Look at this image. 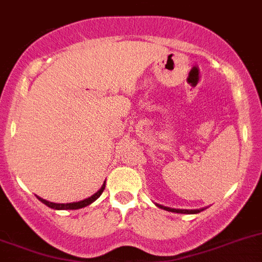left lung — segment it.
<instances>
[{
  "instance_id": "1",
  "label": "left lung",
  "mask_w": 262,
  "mask_h": 262,
  "mask_svg": "<svg viewBox=\"0 0 262 262\" xmlns=\"http://www.w3.org/2000/svg\"><path fill=\"white\" fill-rule=\"evenodd\" d=\"M158 207L165 209V211L176 212V213H186V214H195V213H199V212L203 211V209H191V211H189V209H173V208H168V207H163V205H158Z\"/></svg>"
}]
</instances>
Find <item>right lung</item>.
Returning a JSON list of instances; mask_svg holds the SVG:
<instances>
[{
  "label": "right lung",
  "mask_w": 262,
  "mask_h": 262,
  "mask_svg": "<svg viewBox=\"0 0 262 262\" xmlns=\"http://www.w3.org/2000/svg\"><path fill=\"white\" fill-rule=\"evenodd\" d=\"M104 186H106V185L103 183V186L99 189V191L95 192L93 196H90V198H88V199L81 200V202H77V203H68V204H57V203H51V202H48V200H45V199H41L40 196H37V198H38V200H41V202L43 203V204H46L48 207H50V208H53V209H79V208H84V207H86V205L92 204V203L94 202L95 199H98V198L101 196V194L103 192V190H104Z\"/></svg>",
  "instance_id": "1"
}]
</instances>
